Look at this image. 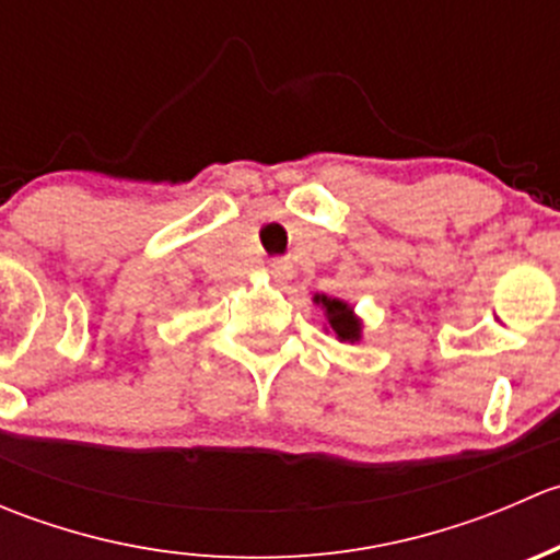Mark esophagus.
<instances>
[{
    "instance_id": "34e87169",
    "label": "esophagus",
    "mask_w": 560,
    "mask_h": 560,
    "mask_svg": "<svg viewBox=\"0 0 560 560\" xmlns=\"http://www.w3.org/2000/svg\"><path fill=\"white\" fill-rule=\"evenodd\" d=\"M268 273L273 276L276 281H287L292 276V265L287 259H270L268 262Z\"/></svg>"
}]
</instances>
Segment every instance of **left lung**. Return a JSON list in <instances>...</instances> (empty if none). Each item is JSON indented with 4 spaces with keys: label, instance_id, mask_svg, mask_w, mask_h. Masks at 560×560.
<instances>
[{
    "label": "left lung",
    "instance_id": "1",
    "mask_svg": "<svg viewBox=\"0 0 560 560\" xmlns=\"http://www.w3.org/2000/svg\"><path fill=\"white\" fill-rule=\"evenodd\" d=\"M316 306L325 312V330L336 332V338L341 343H358L363 341V319L354 314V306H349L347 301L341 298H330V295H314Z\"/></svg>",
    "mask_w": 560,
    "mask_h": 560
}]
</instances>
